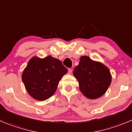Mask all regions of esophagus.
<instances>
[{
  "label": "esophagus",
  "mask_w": 132,
  "mask_h": 132,
  "mask_svg": "<svg viewBox=\"0 0 132 132\" xmlns=\"http://www.w3.org/2000/svg\"><path fill=\"white\" fill-rule=\"evenodd\" d=\"M72 70L71 69H69V70H68L69 75H71V74H72Z\"/></svg>",
  "instance_id": "obj_1"
}]
</instances>
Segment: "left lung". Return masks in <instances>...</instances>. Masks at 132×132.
Segmentation results:
<instances>
[{"label":"left lung","mask_w":132,"mask_h":132,"mask_svg":"<svg viewBox=\"0 0 132 132\" xmlns=\"http://www.w3.org/2000/svg\"><path fill=\"white\" fill-rule=\"evenodd\" d=\"M73 75L78 81L80 91L89 99L102 96L110 87L112 79L108 67L86 56L80 57Z\"/></svg>","instance_id":"1"}]
</instances>
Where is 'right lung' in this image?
I'll return each mask as SVG.
<instances>
[{
	"instance_id": "add662e5",
	"label": "right lung",
	"mask_w": 132,
	"mask_h": 132,
	"mask_svg": "<svg viewBox=\"0 0 132 132\" xmlns=\"http://www.w3.org/2000/svg\"><path fill=\"white\" fill-rule=\"evenodd\" d=\"M67 72L61 61L52 56H34L22 72V80L28 94L42 101L55 93L60 80Z\"/></svg>"
}]
</instances>
